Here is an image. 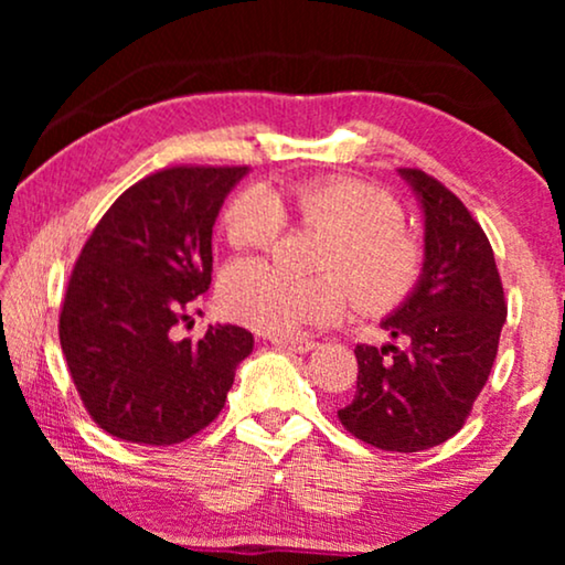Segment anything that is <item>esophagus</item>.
I'll return each instance as SVG.
<instances>
[{
  "instance_id": "34e87169",
  "label": "esophagus",
  "mask_w": 565,
  "mask_h": 565,
  "mask_svg": "<svg viewBox=\"0 0 565 565\" xmlns=\"http://www.w3.org/2000/svg\"><path fill=\"white\" fill-rule=\"evenodd\" d=\"M275 347H280V350H288V352H298V354H306L316 350V342L311 339H290V337H275L273 339Z\"/></svg>"
}]
</instances>
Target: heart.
I'll return each mask as SVG.
<instances>
[{
	"instance_id": "b5f03b06",
	"label": "heart",
	"mask_w": 565,
	"mask_h": 565,
	"mask_svg": "<svg viewBox=\"0 0 565 565\" xmlns=\"http://www.w3.org/2000/svg\"><path fill=\"white\" fill-rule=\"evenodd\" d=\"M329 234L313 280H292L265 259H238L218 285L221 311L267 334H296L308 323H329L350 306L344 277L365 311L404 300L422 267L419 246L401 228L404 213L388 192L358 180H313L275 190L242 192L228 205L223 228L236 249L273 246L285 215Z\"/></svg>"
}]
</instances>
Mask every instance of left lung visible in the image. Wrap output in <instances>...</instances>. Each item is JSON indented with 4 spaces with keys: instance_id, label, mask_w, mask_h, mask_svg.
I'll return each mask as SVG.
<instances>
[{
    "instance_id": "8db88e82",
    "label": "left lung",
    "mask_w": 565,
    "mask_h": 565,
    "mask_svg": "<svg viewBox=\"0 0 565 565\" xmlns=\"http://www.w3.org/2000/svg\"><path fill=\"white\" fill-rule=\"evenodd\" d=\"M424 218V262L412 292L381 321L404 347H358V393L339 422L391 452L443 445L489 381L507 321L504 288L483 228L419 169H398Z\"/></svg>"
}]
</instances>
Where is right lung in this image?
I'll use <instances>...</instances> for the list:
<instances>
[{"label": "right lung", "instance_id": "obj_1", "mask_svg": "<svg viewBox=\"0 0 565 565\" xmlns=\"http://www.w3.org/2000/svg\"><path fill=\"white\" fill-rule=\"evenodd\" d=\"M249 167H174L110 205L84 244L58 321L79 396L107 435L177 445L221 414L254 337L211 323L200 342L172 329L211 285L213 226Z\"/></svg>", "mask_w": 565, "mask_h": 565}]
</instances>
